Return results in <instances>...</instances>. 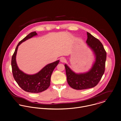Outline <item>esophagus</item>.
Masks as SVG:
<instances>
[{
  "label": "esophagus",
  "instance_id": "esophagus-1",
  "mask_svg": "<svg viewBox=\"0 0 121 121\" xmlns=\"http://www.w3.org/2000/svg\"><path fill=\"white\" fill-rule=\"evenodd\" d=\"M60 61L62 62V63H64L65 61V57H62L60 58Z\"/></svg>",
  "mask_w": 121,
  "mask_h": 121
}]
</instances>
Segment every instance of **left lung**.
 I'll list each match as a JSON object with an SVG mask.
<instances>
[{
	"label": "left lung",
	"instance_id": "obj_1",
	"mask_svg": "<svg viewBox=\"0 0 121 121\" xmlns=\"http://www.w3.org/2000/svg\"><path fill=\"white\" fill-rule=\"evenodd\" d=\"M87 45L94 52L95 61L91 69L87 72L76 74L65 65L67 82L75 90H85L95 86L101 80L105 71L106 52L103 44L98 39L87 32Z\"/></svg>",
	"mask_w": 121,
	"mask_h": 121
}]
</instances>
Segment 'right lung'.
<instances>
[{
  "mask_svg": "<svg viewBox=\"0 0 121 121\" xmlns=\"http://www.w3.org/2000/svg\"><path fill=\"white\" fill-rule=\"evenodd\" d=\"M37 35L36 31L29 34L19 42L12 58V68L14 78L18 85L25 91L30 93H39L47 90L50 85L51 77L59 60L49 64L39 72L34 75H28L20 70L17 67L16 56L18 46L23 42Z\"/></svg>",
  "mask_w": 121,
  "mask_h": 121,
  "instance_id": "add662e5",
  "label": "right lung"
}]
</instances>
